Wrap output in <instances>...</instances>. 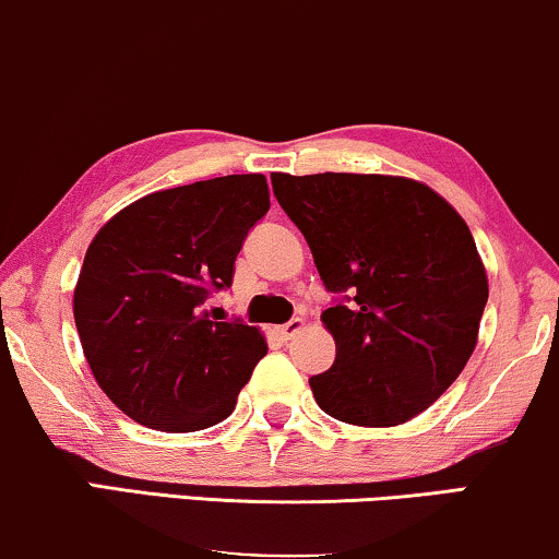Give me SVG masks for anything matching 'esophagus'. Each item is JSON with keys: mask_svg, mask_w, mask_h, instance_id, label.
Instances as JSON below:
<instances>
[{"mask_svg": "<svg viewBox=\"0 0 559 559\" xmlns=\"http://www.w3.org/2000/svg\"><path fill=\"white\" fill-rule=\"evenodd\" d=\"M305 330V320L302 318H295V320H289L287 325H282V328H277V335L282 337V340H293L295 335H299Z\"/></svg>", "mask_w": 559, "mask_h": 559, "instance_id": "esophagus-1", "label": "esophagus"}]
</instances>
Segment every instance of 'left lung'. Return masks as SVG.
<instances>
[{"label":"left lung","instance_id":"left-lung-1","mask_svg":"<svg viewBox=\"0 0 559 559\" xmlns=\"http://www.w3.org/2000/svg\"><path fill=\"white\" fill-rule=\"evenodd\" d=\"M274 197L330 293L335 362L310 388L328 416L401 426L472 358L489 280L461 214L431 186L385 174H272Z\"/></svg>","mask_w":559,"mask_h":559}]
</instances>
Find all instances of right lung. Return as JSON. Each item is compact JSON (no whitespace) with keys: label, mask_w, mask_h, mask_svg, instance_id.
Segmentation results:
<instances>
[{"label":"right lung","mask_w":559,"mask_h":559,"mask_svg":"<svg viewBox=\"0 0 559 559\" xmlns=\"http://www.w3.org/2000/svg\"><path fill=\"white\" fill-rule=\"evenodd\" d=\"M270 212L262 174L153 191L100 226L72 312L103 393L135 424L191 433L219 424L266 355L260 328L216 322L247 231Z\"/></svg>","instance_id":"1"}]
</instances>
